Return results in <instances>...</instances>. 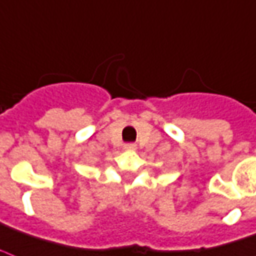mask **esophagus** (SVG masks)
<instances>
[{
	"label": "esophagus",
	"instance_id": "1",
	"mask_svg": "<svg viewBox=\"0 0 256 256\" xmlns=\"http://www.w3.org/2000/svg\"><path fill=\"white\" fill-rule=\"evenodd\" d=\"M136 148V144H132V142H128V144H124V149L126 150H134Z\"/></svg>",
	"mask_w": 256,
	"mask_h": 256
}]
</instances>
